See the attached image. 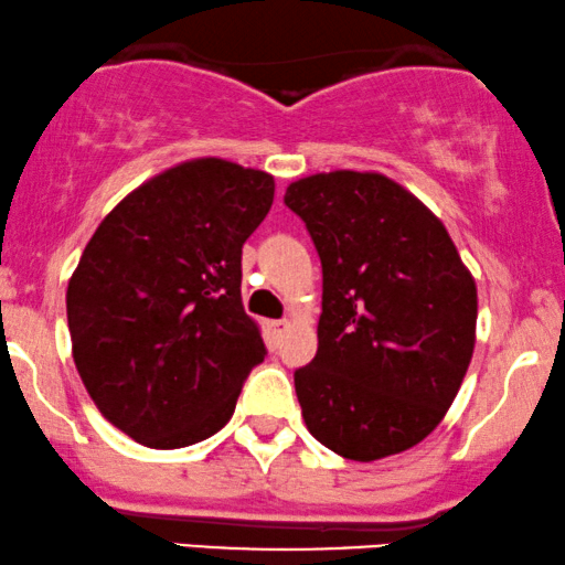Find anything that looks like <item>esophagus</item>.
Wrapping results in <instances>:
<instances>
[{
  "instance_id": "esophagus-1",
  "label": "esophagus",
  "mask_w": 565,
  "mask_h": 565,
  "mask_svg": "<svg viewBox=\"0 0 565 565\" xmlns=\"http://www.w3.org/2000/svg\"><path fill=\"white\" fill-rule=\"evenodd\" d=\"M290 322L288 319H275V322H269V330H271V338H275V343H280L285 332H288Z\"/></svg>"
}]
</instances>
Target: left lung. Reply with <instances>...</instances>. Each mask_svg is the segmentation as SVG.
<instances>
[{"label":"left lung","mask_w":565,"mask_h":565,"mask_svg":"<svg viewBox=\"0 0 565 565\" xmlns=\"http://www.w3.org/2000/svg\"><path fill=\"white\" fill-rule=\"evenodd\" d=\"M285 206L322 259L319 348L294 374L306 427L351 461L414 448L475 353V277L443 222L377 172L296 180Z\"/></svg>","instance_id":"left-lung-1"}]
</instances>
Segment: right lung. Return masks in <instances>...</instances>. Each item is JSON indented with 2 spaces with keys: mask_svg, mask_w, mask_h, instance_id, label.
<instances>
[{
  "mask_svg": "<svg viewBox=\"0 0 565 565\" xmlns=\"http://www.w3.org/2000/svg\"><path fill=\"white\" fill-rule=\"evenodd\" d=\"M275 180L193 159L136 188L96 227L67 285L73 359L96 408L149 448H185L233 416L267 348L243 311V243Z\"/></svg>",
  "mask_w": 565,
  "mask_h": 565,
  "instance_id": "add662e5",
  "label": "right lung"
}]
</instances>
